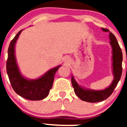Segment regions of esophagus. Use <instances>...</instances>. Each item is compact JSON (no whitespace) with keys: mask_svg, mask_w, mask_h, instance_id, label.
I'll use <instances>...</instances> for the list:
<instances>
[{"mask_svg":"<svg viewBox=\"0 0 127 127\" xmlns=\"http://www.w3.org/2000/svg\"><path fill=\"white\" fill-rule=\"evenodd\" d=\"M66 60H67V59H66Z\"/></svg>","mask_w":127,"mask_h":127,"instance_id":"obj_1","label":"esophagus"}]
</instances>
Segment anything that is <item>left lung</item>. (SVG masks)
Listing matches in <instances>:
<instances>
[{
    "label": "left lung",
    "mask_w": 127,
    "mask_h": 127,
    "mask_svg": "<svg viewBox=\"0 0 127 127\" xmlns=\"http://www.w3.org/2000/svg\"><path fill=\"white\" fill-rule=\"evenodd\" d=\"M104 32H110L108 29L101 28ZM110 44L112 47V74L114 75V80L109 87L102 90H93L80 87L77 84L74 77L72 75L71 82L74 88V92L76 95L84 101L89 103H97L107 99L111 95L115 88L120 80L122 73V52L119 46L118 42L115 35L112 32H109Z\"/></svg>",
    "instance_id": "1"
}]
</instances>
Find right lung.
<instances>
[{"label":"right lung","instance_id":"add662e5","mask_svg":"<svg viewBox=\"0 0 127 127\" xmlns=\"http://www.w3.org/2000/svg\"><path fill=\"white\" fill-rule=\"evenodd\" d=\"M23 30L19 31L9 45L6 64L7 72L13 89L18 95L29 100H42L49 94L50 90L53 86L55 74L61 65L49 70L39 79L29 80L23 76L15 55V43Z\"/></svg>","mask_w":127,"mask_h":127}]
</instances>
